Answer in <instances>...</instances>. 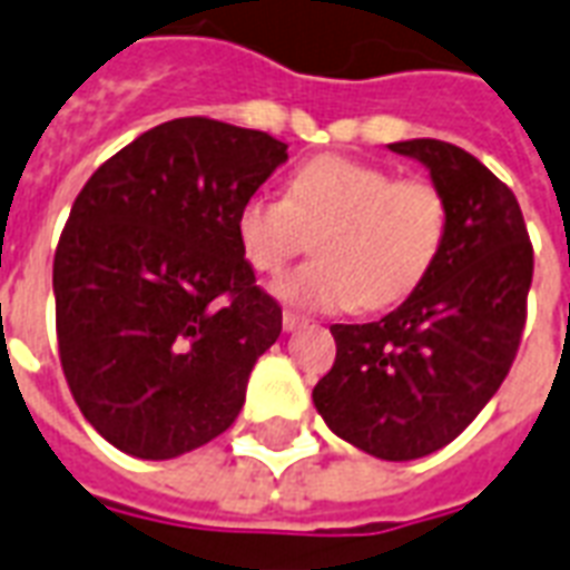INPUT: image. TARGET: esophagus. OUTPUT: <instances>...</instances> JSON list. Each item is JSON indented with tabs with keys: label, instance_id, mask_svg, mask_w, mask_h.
Instances as JSON below:
<instances>
[{
	"label": "esophagus",
	"instance_id": "obj_1",
	"mask_svg": "<svg viewBox=\"0 0 570 570\" xmlns=\"http://www.w3.org/2000/svg\"><path fill=\"white\" fill-rule=\"evenodd\" d=\"M306 324H309V321L303 318V315H294V312H285V315H282V327H285L288 333L301 331V327H306Z\"/></svg>",
	"mask_w": 570,
	"mask_h": 570
}]
</instances>
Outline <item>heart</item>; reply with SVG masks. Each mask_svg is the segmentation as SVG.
Listing matches in <instances>:
<instances>
[{"label":"heart","instance_id":"b5f03b06","mask_svg":"<svg viewBox=\"0 0 570 570\" xmlns=\"http://www.w3.org/2000/svg\"><path fill=\"white\" fill-rule=\"evenodd\" d=\"M448 228L442 191L396 179L357 158L321 156L294 170L288 195L255 191L234 219L239 252L258 273H276L315 234V264L279 276L269 291L288 306L336 312L387 306L423 279Z\"/></svg>","mask_w":570,"mask_h":570}]
</instances>
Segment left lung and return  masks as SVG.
<instances>
[{"mask_svg": "<svg viewBox=\"0 0 570 570\" xmlns=\"http://www.w3.org/2000/svg\"><path fill=\"white\" fill-rule=\"evenodd\" d=\"M421 161L448 207L442 249L384 318L333 324L336 363L312 402L340 439L391 460H421L478 417L511 370L532 285V243L513 191L465 149L387 144Z\"/></svg>", "mask_w": 570, "mask_h": 570, "instance_id": "1", "label": "left lung"}]
</instances>
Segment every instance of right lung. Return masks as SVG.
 <instances>
[{"label":"right lung","mask_w":570,"mask_h":570,"mask_svg":"<svg viewBox=\"0 0 570 570\" xmlns=\"http://www.w3.org/2000/svg\"><path fill=\"white\" fill-rule=\"evenodd\" d=\"M288 158L255 128L183 117L89 177L53 258L59 361L101 439L174 460L237 421L252 366L279 340L234 219Z\"/></svg>","instance_id":"obj_1"}]
</instances>
